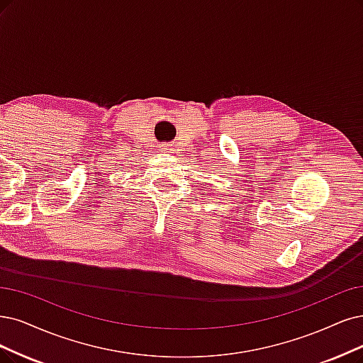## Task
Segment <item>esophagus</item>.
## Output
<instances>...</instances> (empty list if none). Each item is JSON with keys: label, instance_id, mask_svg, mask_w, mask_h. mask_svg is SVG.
I'll use <instances>...</instances> for the list:
<instances>
[{"label": "esophagus", "instance_id": "34e87169", "mask_svg": "<svg viewBox=\"0 0 363 363\" xmlns=\"http://www.w3.org/2000/svg\"><path fill=\"white\" fill-rule=\"evenodd\" d=\"M163 150H167V151H173V145H172V143H164V145H163Z\"/></svg>", "mask_w": 363, "mask_h": 363}]
</instances>
